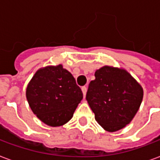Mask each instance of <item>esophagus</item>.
Masks as SVG:
<instances>
[{"label":"esophagus","mask_w":160,"mask_h":160,"mask_svg":"<svg viewBox=\"0 0 160 160\" xmlns=\"http://www.w3.org/2000/svg\"><path fill=\"white\" fill-rule=\"evenodd\" d=\"M81 90H82V92H83L84 98H85V97H86V94H87V87H81Z\"/></svg>","instance_id":"34e87169"}]
</instances>
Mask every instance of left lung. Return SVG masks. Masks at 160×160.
<instances>
[{"mask_svg":"<svg viewBox=\"0 0 160 160\" xmlns=\"http://www.w3.org/2000/svg\"><path fill=\"white\" fill-rule=\"evenodd\" d=\"M142 98V87L126 70L104 66L95 72L86 98L101 127L115 132L132 121Z\"/></svg>","mask_w":160,"mask_h":160,"instance_id":"1","label":"left lung"}]
</instances>
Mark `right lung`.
Returning a JSON list of instances; mask_svg holds the SVG:
<instances>
[{
	"label": "right lung",
	"instance_id": "1",
	"mask_svg": "<svg viewBox=\"0 0 160 160\" xmlns=\"http://www.w3.org/2000/svg\"><path fill=\"white\" fill-rule=\"evenodd\" d=\"M33 113L49 126L57 127L72 118L83 93L75 79L62 65L39 69L26 88Z\"/></svg>",
	"mask_w": 160,
	"mask_h": 160
}]
</instances>
